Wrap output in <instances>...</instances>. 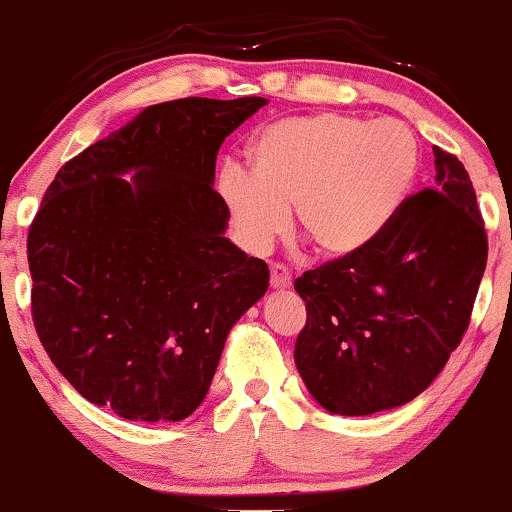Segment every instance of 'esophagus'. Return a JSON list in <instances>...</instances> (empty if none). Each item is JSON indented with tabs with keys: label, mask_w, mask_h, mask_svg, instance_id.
<instances>
[{
	"label": "esophagus",
	"mask_w": 512,
	"mask_h": 512,
	"mask_svg": "<svg viewBox=\"0 0 512 512\" xmlns=\"http://www.w3.org/2000/svg\"><path fill=\"white\" fill-rule=\"evenodd\" d=\"M269 284H272V289H289L291 286V272L284 267V264H272L269 267Z\"/></svg>",
	"instance_id": "obj_1"
}]
</instances>
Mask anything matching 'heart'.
Masks as SVG:
<instances>
[{
  "mask_svg": "<svg viewBox=\"0 0 512 512\" xmlns=\"http://www.w3.org/2000/svg\"><path fill=\"white\" fill-rule=\"evenodd\" d=\"M252 173L226 166L219 190L240 240L264 250L296 211V228L327 257L366 248L414 190L421 144L399 120L317 113L286 117L252 139Z\"/></svg>",
  "mask_w": 512,
  "mask_h": 512,
  "instance_id": "b5f03b06",
  "label": "heart"
}]
</instances>
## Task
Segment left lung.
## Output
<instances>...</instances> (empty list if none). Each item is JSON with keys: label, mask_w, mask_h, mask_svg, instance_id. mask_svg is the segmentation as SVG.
Here are the masks:
<instances>
[{"label": "left lung", "mask_w": 512, "mask_h": 512, "mask_svg": "<svg viewBox=\"0 0 512 512\" xmlns=\"http://www.w3.org/2000/svg\"><path fill=\"white\" fill-rule=\"evenodd\" d=\"M436 182L407 197L366 248L296 279V368L320 407L368 416L433 383L472 317L489 240L457 156L433 146Z\"/></svg>", "instance_id": "8db88e82"}]
</instances>
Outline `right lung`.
Returning <instances> with one entry per match:
<instances>
[{"label": "right lung", "mask_w": 512, "mask_h": 512, "mask_svg": "<svg viewBox=\"0 0 512 512\" xmlns=\"http://www.w3.org/2000/svg\"><path fill=\"white\" fill-rule=\"evenodd\" d=\"M264 103L149 105L50 182L28 228L33 325L88 402L182 421L207 397L228 332L269 286L267 264L223 236L214 190L223 139Z\"/></svg>", "instance_id": "add662e5"}]
</instances>
